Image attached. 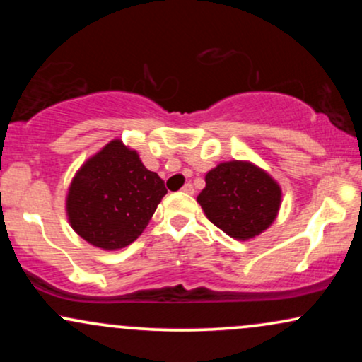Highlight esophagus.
Segmentation results:
<instances>
[{
  "mask_svg": "<svg viewBox=\"0 0 362 362\" xmlns=\"http://www.w3.org/2000/svg\"><path fill=\"white\" fill-rule=\"evenodd\" d=\"M182 192L184 194H194V185L192 184H185L182 187Z\"/></svg>",
  "mask_w": 362,
  "mask_h": 362,
  "instance_id": "obj_1",
  "label": "esophagus"
}]
</instances>
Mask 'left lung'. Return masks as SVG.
I'll return each instance as SVG.
<instances>
[{
  "label": "left lung",
  "mask_w": 362,
  "mask_h": 362,
  "mask_svg": "<svg viewBox=\"0 0 362 362\" xmlns=\"http://www.w3.org/2000/svg\"><path fill=\"white\" fill-rule=\"evenodd\" d=\"M281 187L250 161H226L207 172L197 202L211 223L235 240L267 230L281 206Z\"/></svg>",
  "instance_id": "8db88e82"
}]
</instances>
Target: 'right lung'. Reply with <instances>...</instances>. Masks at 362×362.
Returning a JSON list of instances; mask_svg holds the SVG:
<instances>
[{"label": "right lung", "mask_w": 362, "mask_h": 362, "mask_svg": "<svg viewBox=\"0 0 362 362\" xmlns=\"http://www.w3.org/2000/svg\"><path fill=\"white\" fill-rule=\"evenodd\" d=\"M165 194L158 173L141 163L138 153L114 139L78 170L66 211L83 240L103 250H119L143 233Z\"/></svg>", "instance_id": "right-lung-1"}]
</instances>
